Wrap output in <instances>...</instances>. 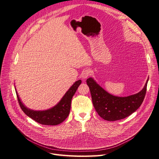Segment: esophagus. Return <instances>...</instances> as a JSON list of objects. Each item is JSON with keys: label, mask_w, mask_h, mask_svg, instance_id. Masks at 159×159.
Segmentation results:
<instances>
[{"label": "esophagus", "mask_w": 159, "mask_h": 159, "mask_svg": "<svg viewBox=\"0 0 159 159\" xmlns=\"http://www.w3.org/2000/svg\"><path fill=\"white\" fill-rule=\"evenodd\" d=\"M91 74H92V70H91L90 69H87L84 70L82 72L81 76H82L83 78L85 79V78H88L89 76H90Z\"/></svg>", "instance_id": "esophagus-1"}]
</instances>
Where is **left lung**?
I'll list each match as a JSON object with an SVG mask.
<instances>
[{
    "mask_svg": "<svg viewBox=\"0 0 159 159\" xmlns=\"http://www.w3.org/2000/svg\"><path fill=\"white\" fill-rule=\"evenodd\" d=\"M148 81L141 92L123 98L108 94L91 78L87 80V83L90 89L93 105L98 115L105 120L114 121L126 118L140 107L146 95Z\"/></svg>",
    "mask_w": 159,
    "mask_h": 159,
    "instance_id": "obj_1",
    "label": "left lung"
}]
</instances>
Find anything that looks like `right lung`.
<instances>
[{
    "instance_id": "1",
    "label": "right lung",
    "mask_w": 159,
    "mask_h": 159,
    "mask_svg": "<svg viewBox=\"0 0 159 159\" xmlns=\"http://www.w3.org/2000/svg\"><path fill=\"white\" fill-rule=\"evenodd\" d=\"M81 83L78 80L66 92L59 103L54 107L45 111H34L26 108L20 101L17 92L16 96L21 109L30 117L42 125H57L62 123L68 117L71 105V100L75 94L76 90Z\"/></svg>"
}]
</instances>
